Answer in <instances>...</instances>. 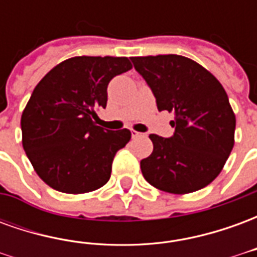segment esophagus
Wrapping results in <instances>:
<instances>
[{"label":"esophagus","mask_w":257,"mask_h":257,"mask_svg":"<svg viewBox=\"0 0 257 257\" xmlns=\"http://www.w3.org/2000/svg\"><path fill=\"white\" fill-rule=\"evenodd\" d=\"M140 136H143V134H140L138 131H132V138H140Z\"/></svg>","instance_id":"34e87169"}]
</instances>
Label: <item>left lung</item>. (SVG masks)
I'll return each instance as SVG.
<instances>
[{"label": "left lung", "mask_w": 257, "mask_h": 257, "mask_svg": "<svg viewBox=\"0 0 257 257\" xmlns=\"http://www.w3.org/2000/svg\"><path fill=\"white\" fill-rule=\"evenodd\" d=\"M131 59L158 110L175 112L172 138L150 135L154 149L140 161L143 176L165 193L204 189L221 172L234 147L235 114L226 90L206 68L180 55Z\"/></svg>", "instance_id": "1"}]
</instances>
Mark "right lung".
Instances as JSON below:
<instances>
[{"label": "right lung", "instance_id": "1", "mask_svg": "<svg viewBox=\"0 0 257 257\" xmlns=\"http://www.w3.org/2000/svg\"><path fill=\"white\" fill-rule=\"evenodd\" d=\"M131 68L123 56H75L37 84L22 112V143L49 187L84 194L108 182L114 156L131 140V131H107L93 118L106 108L108 82Z\"/></svg>", "mask_w": 257, "mask_h": 257}]
</instances>
